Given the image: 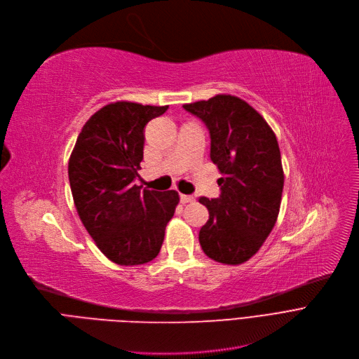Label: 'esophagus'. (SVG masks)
<instances>
[{"label": "esophagus", "mask_w": 359, "mask_h": 359, "mask_svg": "<svg viewBox=\"0 0 359 359\" xmlns=\"http://www.w3.org/2000/svg\"><path fill=\"white\" fill-rule=\"evenodd\" d=\"M180 200L182 204L185 203H193L194 201V197L193 196H187V194H180Z\"/></svg>", "instance_id": "obj_1"}]
</instances>
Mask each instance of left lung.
<instances>
[{"label": "left lung", "instance_id": "8db88e82", "mask_svg": "<svg viewBox=\"0 0 359 359\" xmlns=\"http://www.w3.org/2000/svg\"><path fill=\"white\" fill-rule=\"evenodd\" d=\"M210 133V159L217 165V198L200 197L209 220L198 233L204 254L224 264H241L260 250L276 224L283 169L276 135L245 100L216 95L184 105Z\"/></svg>", "mask_w": 359, "mask_h": 359}]
</instances>
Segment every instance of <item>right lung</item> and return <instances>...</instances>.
<instances>
[{
	"label": "right lung",
	"instance_id": "1",
	"mask_svg": "<svg viewBox=\"0 0 359 359\" xmlns=\"http://www.w3.org/2000/svg\"><path fill=\"white\" fill-rule=\"evenodd\" d=\"M168 107L114 102L83 126L68 162L77 213L97 248L121 266L151 262L180 201L177 191L142 190L144 127Z\"/></svg>",
	"mask_w": 359,
	"mask_h": 359
}]
</instances>
